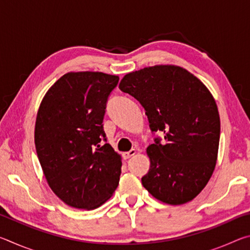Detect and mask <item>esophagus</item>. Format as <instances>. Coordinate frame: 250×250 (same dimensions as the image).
<instances>
[{
  "label": "esophagus",
  "instance_id": "1",
  "mask_svg": "<svg viewBox=\"0 0 250 250\" xmlns=\"http://www.w3.org/2000/svg\"><path fill=\"white\" fill-rule=\"evenodd\" d=\"M135 153H137V151H135L134 149H131V150L128 151V152H125V153H124V158H125V159H130L131 156H133Z\"/></svg>",
  "mask_w": 250,
  "mask_h": 250
}]
</instances>
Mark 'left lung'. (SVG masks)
Returning a JSON list of instances; mask_svg holds the SVG:
<instances>
[{
  "mask_svg": "<svg viewBox=\"0 0 250 250\" xmlns=\"http://www.w3.org/2000/svg\"><path fill=\"white\" fill-rule=\"evenodd\" d=\"M121 91L146 110L152 132L149 172L142 185L170 205L185 204L208 183L217 161L221 120L217 104L200 79L180 66L156 65L126 74Z\"/></svg>",
  "mask_w": 250,
  "mask_h": 250,
  "instance_id": "8db88e82",
  "label": "left lung"
}]
</instances>
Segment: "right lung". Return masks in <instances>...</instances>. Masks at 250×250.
<instances>
[{"label":"right lung","mask_w":250,"mask_h":250,"mask_svg":"<svg viewBox=\"0 0 250 250\" xmlns=\"http://www.w3.org/2000/svg\"><path fill=\"white\" fill-rule=\"evenodd\" d=\"M116 75L78 71L62 76L42 100L35 146L52 191L75 208L95 209L115 193L121 156L105 141L104 117Z\"/></svg>","instance_id":"add662e5"}]
</instances>
